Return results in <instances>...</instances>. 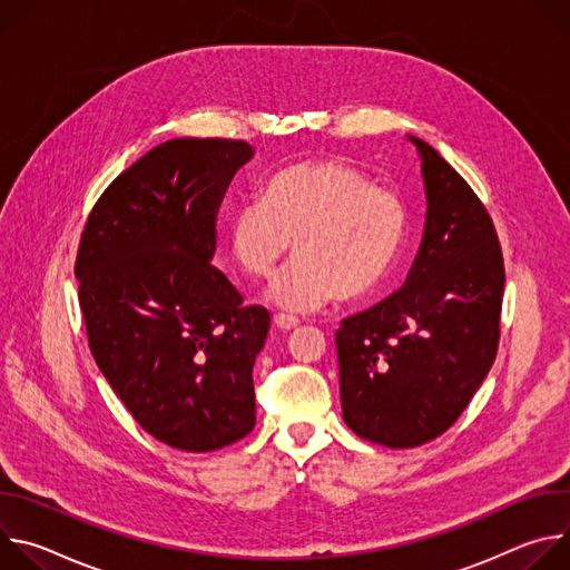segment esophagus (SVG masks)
<instances>
[{
  "mask_svg": "<svg viewBox=\"0 0 570 570\" xmlns=\"http://www.w3.org/2000/svg\"><path fill=\"white\" fill-rule=\"evenodd\" d=\"M275 324H277V330H282V332H291V330H295V327H297L299 320H297V317H293V315L277 313V315H275Z\"/></svg>",
  "mask_w": 570,
  "mask_h": 570,
  "instance_id": "obj_1",
  "label": "esophagus"
}]
</instances>
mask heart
<instances>
[{"instance_id":"obj_1","label":"heart","mask_w":570,"mask_h":570,"mask_svg":"<svg viewBox=\"0 0 570 570\" xmlns=\"http://www.w3.org/2000/svg\"><path fill=\"white\" fill-rule=\"evenodd\" d=\"M405 234L409 212L396 191L347 161L313 159L277 171L259 200L234 209L227 248L240 273L266 279L293 243L297 259L271 284L268 299L286 313H311L338 295L376 291Z\"/></svg>"}]
</instances>
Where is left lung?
I'll use <instances>...</instances> for the list:
<instances>
[{
  "instance_id": "obj_1",
  "label": "left lung",
  "mask_w": 570,
  "mask_h": 570,
  "mask_svg": "<svg viewBox=\"0 0 570 570\" xmlns=\"http://www.w3.org/2000/svg\"><path fill=\"white\" fill-rule=\"evenodd\" d=\"M426 223L403 286L336 332L345 424L363 440L413 449L442 435L490 372L505 268L494 223L424 139Z\"/></svg>"
}]
</instances>
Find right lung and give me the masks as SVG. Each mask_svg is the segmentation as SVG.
<instances>
[{
    "mask_svg": "<svg viewBox=\"0 0 570 570\" xmlns=\"http://www.w3.org/2000/svg\"><path fill=\"white\" fill-rule=\"evenodd\" d=\"M255 148L178 137L150 148L95 205L76 257L92 356L137 424L189 453L255 429L253 367L271 315L212 266L216 216Z\"/></svg>",
    "mask_w": 570,
    "mask_h": 570,
    "instance_id": "1",
    "label": "right lung"
}]
</instances>
